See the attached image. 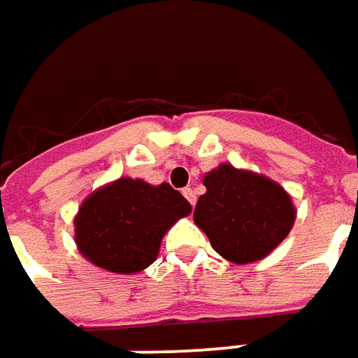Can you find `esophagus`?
<instances>
[{"mask_svg": "<svg viewBox=\"0 0 358 358\" xmlns=\"http://www.w3.org/2000/svg\"><path fill=\"white\" fill-rule=\"evenodd\" d=\"M182 194H184V198L188 199L192 206H196V189L184 188V189H182Z\"/></svg>", "mask_w": 358, "mask_h": 358, "instance_id": "obj_1", "label": "esophagus"}]
</instances>
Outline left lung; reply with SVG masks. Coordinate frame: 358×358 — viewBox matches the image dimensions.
I'll return each mask as SVG.
<instances>
[{
    "label": "left lung",
    "instance_id": "8db88e82",
    "mask_svg": "<svg viewBox=\"0 0 358 358\" xmlns=\"http://www.w3.org/2000/svg\"><path fill=\"white\" fill-rule=\"evenodd\" d=\"M194 221L211 247L235 264L259 261L290 233L296 210L276 182L221 164L203 178Z\"/></svg>",
    "mask_w": 358,
    "mask_h": 358
}]
</instances>
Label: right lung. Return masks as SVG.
<instances>
[{"instance_id":"right-lung-1","label":"right lung","mask_w":358,"mask_h":358,"mask_svg":"<svg viewBox=\"0 0 358 358\" xmlns=\"http://www.w3.org/2000/svg\"><path fill=\"white\" fill-rule=\"evenodd\" d=\"M192 206L170 184L119 178L82 203L76 221L80 252L99 268L131 274L152 264L164 233Z\"/></svg>"}]
</instances>
